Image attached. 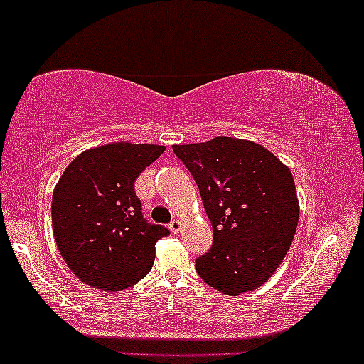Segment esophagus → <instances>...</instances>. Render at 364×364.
I'll list each match as a JSON object with an SVG mask.
<instances>
[{
    "label": "esophagus",
    "instance_id": "obj_1",
    "mask_svg": "<svg viewBox=\"0 0 364 364\" xmlns=\"http://www.w3.org/2000/svg\"><path fill=\"white\" fill-rule=\"evenodd\" d=\"M168 228H171L172 233H178L182 230V222L178 220V218H176V220H172L171 223H168Z\"/></svg>",
    "mask_w": 364,
    "mask_h": 364
}]
</instances>
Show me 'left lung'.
<instances>
[{"label":"left lung","instance_id":"left-lung-1","mask_svg":"<svg viewBox=\"0 0 364 364\" xmlns=\"http://www.w3.org/2000/svg\"><path fill=\"white\" fill-rule=\"evenodd\" d=\"M200 191L213 245L196 262L207 285L237 296L262 287L285 258L300 207L293 176L260 144L218 136L172 146Z\"/></svg>","mask_w":364,"mask_h":364}]
</instances>
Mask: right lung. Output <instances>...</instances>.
I'll use <instances>...</instances> for the list:
<instances>
[{
	"mask_svg": "<svg viewBox=\"0 0 364 364\" xmlns=\"http://www.w3.org/2000/svg\"><path fill=\"white\" fill-rule=\"evenodd\" d=\"M166 151L157 144L111 142L87 149L54 187L53 232L64 262L79 280L121 291L147 275L156 243L168 235L142 217L134 182Z\"/></svg>",
	"mask_w": 364,
	"mask_h": 364,
	"instance_id": "add662e5",
	"label": "right lung"
}]
</instances>
